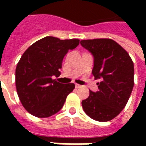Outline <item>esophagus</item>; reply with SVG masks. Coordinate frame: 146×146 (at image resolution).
<instances>
[{
	"instance_id": "esophagus-1",
	"label": "esophagus",
	"mask_w": 146,
	"mask_h": 146,
	"mask_svg": "<svg viewBox=\"0 0 146 146\" xmlns=\"http://www.w3.org/2000/svg\"><path fill=\"white\" fill-rule=\"evenodd\" d=\"M76 88H81L82 86L81 85H80V84H76Z\"/></svg>"
}]
</instances>
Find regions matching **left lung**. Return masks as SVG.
I'll use <instances>...</instances> for the list:
<instances>
[{
    "instance_id": "left-lung-1",
    "label": "left lung",
    "mask_w": 146,
    "mask_h": 146,
    "mask_svg": "<svg viewBox=\"0 0 146 146\" xmlns=\"http://www.w3.org/2000/svg\"><path fill=\"white\" fill-rule=\"evenodd\" d=\"M81 45L93 53V75L98 92L89 90L82 101L84 112L93 119L106 122L115 118L125 107L134 85V65L126 50L111 39L83 40Z\"/></svg>"
}]
</instances>
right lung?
Returning a JSON list of instances; mask_svg holds the SVG:
<instances>
[{"mask_svg":"<svg viewBox=\"0 0 146 146\" xmlns=\"http://www.w3.org/2000/svg\"><path fill=\"white\" fill-rule=\"evenodd\" d=\"M79 39L60 40L46 36L32 44L22 55L15 70L17 93L23 106L32 115L47 118L62 108L75 84H61L58 77L68 50L76 48Z\"/></svg>","mask_w":146,"mask_h":146,"instance_id":"obj_1","label":"right lung"}]
</instances>
